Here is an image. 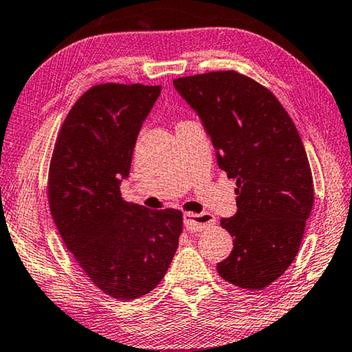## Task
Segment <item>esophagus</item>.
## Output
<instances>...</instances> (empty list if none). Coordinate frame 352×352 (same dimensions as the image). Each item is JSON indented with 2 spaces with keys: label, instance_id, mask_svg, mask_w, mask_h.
Masks as SVG:
<instances>
[{
  "label": "esophagus",
  "instance_id": "1",
  "mask_svg": "<svg viewBox=\"0 0 352 352\" xmlns=\"http://www.w3.org/2000/svg\"><path fill=\"white\" fill-rule=\"evenodd\" d=\"M183 221L184 226H186L188 231L192 232H200L204 231V229L209 228L210 225H214V215H210L208 212L203 214H194V212H186L183 215Z\"/></svg>",
  "mask_w": 352,
  "mask_h": 352
}]
</instances>
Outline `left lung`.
I'll return each instance as SVG.
<instances>
[{
	"label": "left lung",
	"mask_w": 352,
	"mask_h": 352,
	"mask_svg": "<svg viewBox=\"0 0 352 352\" xmlns=\"http://www.w3.org/2000/svg\"><path fill=\"white\" fill-rule=\"evenodd\" d=\"M201 118L217 163L237 180V214L221 219L234 249L217 265L243 289H263L297 257L314 184L296 124L274 94L235 70L174 80Z\"/></svg>",
	"instance_id": "1"
}]
</instances>
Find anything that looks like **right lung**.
<instances>
[{
	"label": "right lung",
	"mask_w": 352,
	"mask_h": 352,
	"mask_svg": "<svg viewBox=\"0 0 352 352\" xmlns=\"http://www.w3.org/2000/svg\"><path fill=\"white\" fill-rule=\"evenodd\" d=\"M160 92L140 82L91 87L69 111L49 166V208L66 248L95 286L124 302L162 282L183 231L180 210H151L120 192Z\"/></svg>",
	"instance_id": "obj_1"
}]
</instances>
